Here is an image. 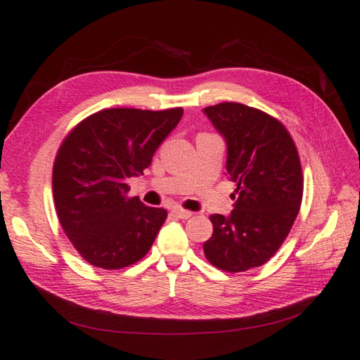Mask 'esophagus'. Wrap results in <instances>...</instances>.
<instances>
[{
  "label": "esophagus",
  "mask_w": 360,
  "mask_h": 360,
  "mask_svg": "<svg viewBox=\"0 0 360 360\" xmlns=\"http://www.w3.org/2000/svg\"><path fill=\"white\" fill-rule=\"evenodd\" d=\"M172 212L180 219H189L191 216H193V212L188 211V210H183V208H174Z\"/></svg>",
  "instance_id": "obj_1"
}]
</instances>
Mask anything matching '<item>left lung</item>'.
<instances>
[{"label": "left lung", "mask_w": 360, "mask_h": 360, "mask_svg": "<svg viewBox=\"0 0 360 360\" xmlns=\"http://www.w3.org/2000/svg\"><path fill=\"white\" fill-rule=\"evenodd\" d=\"M229 148L226 171L238 194L229 217L212 214L203 252L212 266L236 274L266 264L281 247L303 199L297 146L283 124L239 102L205 107Z\"/></svg>", "instance_id": "1"}]
</instances>
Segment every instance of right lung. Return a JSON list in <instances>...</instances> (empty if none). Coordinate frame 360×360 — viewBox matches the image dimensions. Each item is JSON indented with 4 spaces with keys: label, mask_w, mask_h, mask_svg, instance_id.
I'll return each instance as SVG.
<instances>
[{
    "label": "right lung",
    "mask_w": 360,
    "mask_h": 360,
    "mask_svg": "<svg viewBox=\"0 0 360 360\" xmlns=\"http://www.w3.org/2000/svg\"><path fill=\"white\" fill-rule=\"evenodd\" d=\"M183 108H107L65 136L53 167L58 222L82 258L118 270L144 258L167 211L129 197L130 177L141 175Z\"/></svg>",
    "instance_id": "right-lung-1"
}]
</instances>
